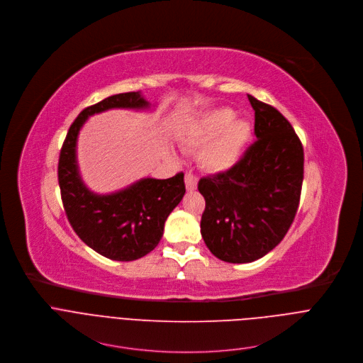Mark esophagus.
I'll list each match as a JSON object with an SVG mask.
<instances>
[{
  "label": "esophagus",
  "instance_id": "obj_1",
  "mask_svg": "<svg viewBox=\"0 0 363 363\" xmlns=\"http://www.w3.org/2000/svg\"><path fill=\"white\" fill-rule=\"evenodd\" d=\"M184 183H186V189L189 191H193L197 189V177L193 176L191 173H186L184 176Z\"/></svg>",
  "mask_w": 363,
  "mask_h": 363
}]
</instances>
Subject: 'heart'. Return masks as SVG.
I'll return each instance as SVG.
<instances>
[{
	"label": "heart",
	"mask_w": 363,
	"mask_h": 363,
	"mask_svg": "<svg viewBox=\"0 0 363 363\" xmlns=\"http://www.w3.org/2000/svg\"><path fill=\"white\" fill-rule=\"evenodd\" d=\"M250 133L252 128L247 120L233 117V110L220 107L191 121L183 130L182 141L189 149H200V167L216 174L236 166Z\"/></svg>",
	"instance_id": "1"
}]
</instances>
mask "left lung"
<instances>
[{
  "instance_id": "obj_1",
  "label": "left lung",
  "mask_w": 363,
  "mask_h": 363,
  "mask_svg": "<svg viewBox=\"0 0 363 363\" xmlns=\"http://www.w3.org/2000/svg\"><path fill=\"white\" fill-rule=\"evenodd\" d=\"M256 141L235 167L200 179L206 200L200 232L223 262L250 263L273 250L296 216L303 183V147L274 107L247 96Z\"/></svg>"
}]
</instances>
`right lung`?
<instances>
[{"instance_id": "add662e5", "label": "right lung", "mask_w": 363, "mask_h": 363, "mask_svg": "<svg viewBox=\"0 0 363 363\" xmlns=\"http://www.w3.org/2000/svg\"><path fill=\"white\" fill-rule=\"evenodd\" d=\"M111 108L146 110L140 91L114 94L84 108L71 124L58 160V184L67 219L77 236L101 256L131 262L150 253L160 242L164 223L182 201L184 174L144 177L110 194H97L83 182L77 163V138L86 120Z\"/></svg>"}]
</instances>
